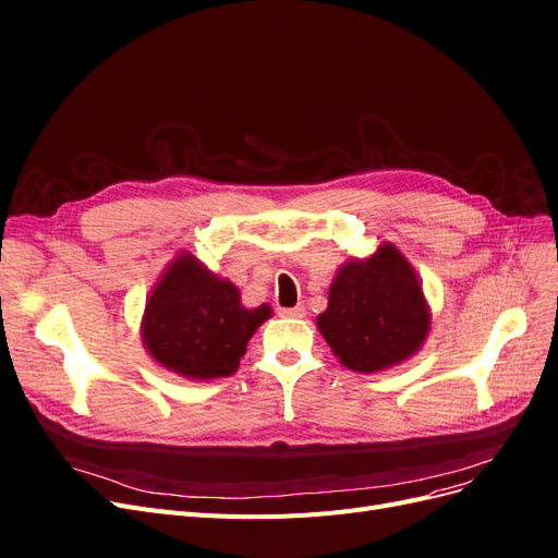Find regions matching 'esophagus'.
Returning <instances> with one entry per match:
<instances>
[{"instance_id": "34e87169", "label": "esophagus", "mask_w": 558, "mask_h": 558, "mask_svg": "<svg viewBox=\"0 0 558 558\" xmlns=\"http://www.w3.org/2000/svg\"><path fill=\"white\" fill-rule=\"evenodd\" d=\"M279 314L281 316H291V318H300V316H305V307H302V305H298V307H281Z\"/></svg>"}]
</instances>
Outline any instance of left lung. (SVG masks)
Returning <instances> with one entry per match:
<instances>
[{"mask_svg":"<svg viewBox=\"0 0 558 558\" xmlns=\"http://www.w3.org/2000/svg\"><path fill=\"white\" fill-rule=\"evenodd\" d=\"M316 324L342 365L377 373L412 356L430 318L414 269L396 246L384 244L373 258L340 269Z\"/></svg>","mask_w":558,"mask_h":558,"instance_id":"1","label":"left lung"}]
</instances>
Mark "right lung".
Listing matches in <instances>:
<instances>
[{
  "mask_svg": "<svg viewBox=\"0 0 558 558\" xmlns=\"http://www.w3.org/2000/svg\"><path fill=\"white\" fill-rule=\"evenodd\" d=\"M269 314L267 305L242 307L230 281L214 277L193 256H181L148 298L144 342L172 373L191 379L228 377Z\"/></svg>",
  "mask_w": 558,
  "mask_h": 558,
  "instance_id": "obj_1",
  "label": "right lung"
}]
</instances>
